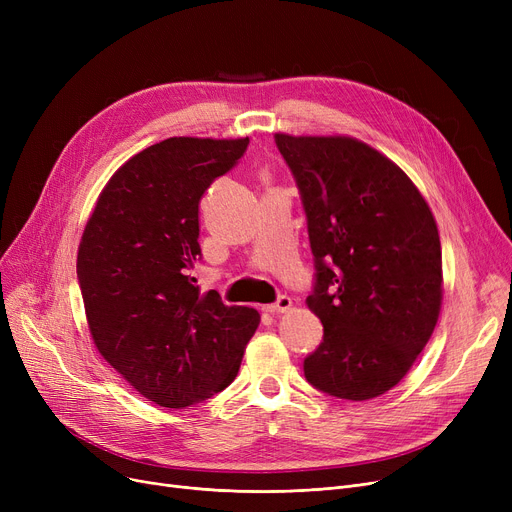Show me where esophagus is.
I'll use <instances>...</instances> for the list:
<instances>
[{"label":"esophagus","mask_w":512,"mask_h":512,"mask_svg":"<svg viewBox=\"0 0 512 512\" xmlns=\"http://www.w3.org/2000/svg\"><path fill=\"white\" fill-rule=\"evenodd\" d=\"M290 307H292V301H290V297H280L276 303L267 305L265 309L270 311L272 315H280V313H286V311H290Z\"/></svg>","instance_id":"esophagus-1"}]
</instances>
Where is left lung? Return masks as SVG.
<instances>
[{
    "mask_svg": "<svg viewBox=\"0 0 512 512\" xmlns=\"http://www.w3.org/2000/svg\"><path fill=\"white\" fill-rule=\"evenodd\" d=\"M299 184L317 282L307 307L324 342L309 384L346 400L392 390L438 324L444 294L436 218L413 180L367 143L276 132Z\"/></svg>",
    "mask_w": 512,
    "mask_h": 512,
    "instance_id": "left-lung-1",
    "label": "left lung"
}]
</instances>
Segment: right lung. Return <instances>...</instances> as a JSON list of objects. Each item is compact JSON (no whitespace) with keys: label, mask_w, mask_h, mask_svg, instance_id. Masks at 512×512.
Listing matches in <instances>:
<instances>
[{"label":"right lung","mask_w":512,"mask_h":512,"mask_svg":"<svg viewBox=\"0 0 512 512\" xmlns=\"http://www.w3.org/2000/svg\"><path fill=\"white\" fill-rule=\"evenodd\" d=\"M249 137H170L107 180L78 245L76 274L101 357L141 396L184 409L228 388L261 315L201 292L199 201Z\"/></svg>","instance_id":"add662e5"}]
</instances>
